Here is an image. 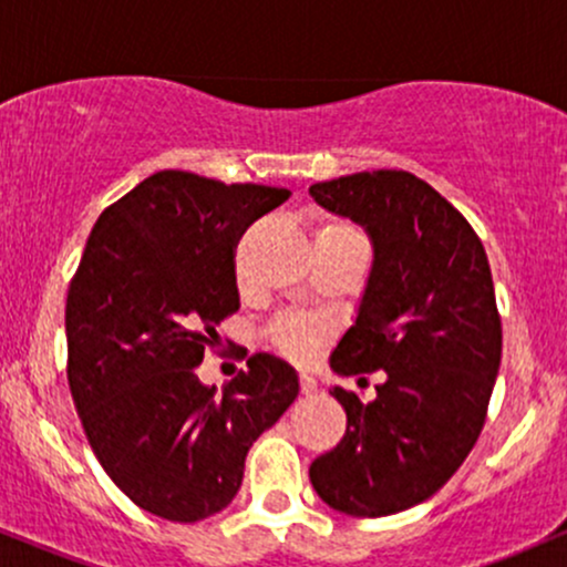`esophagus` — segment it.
<instances>
[{"label": "esophagus", "instance_id": "34e87169", "mask_svg": "<svg viewBox=\"0 0 567 567\" xmlns=\"http://www.w3.org/2000/svg\"><path fill=\"white\" fill-rule=\"evenodd\" d=\"M298 383H301V392L309 396V394H315L317 392V381L311 379V375H306V373H301V379H298Z\"/></svg>", "mask_w": 567, "mask_h": 567}]
</instances>
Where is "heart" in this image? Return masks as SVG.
Instances as JSON below:
<instances>
[{"label":"heart","instance_id":"heart-1","mask_svg":"<svg viewBox=\"0 0 567 567\" xmlns=\"http://www.w3.org/2000/svg\"><path fill=\"white\" fill-rule=\"evenodd\" d=\"M357 231L351 224H343V220H328V224L320 226L317 237L322 234H349ZM271 343L282 351L285 357L296 362H309L315 360L317 349L322 347V341L328 338V328L322 322L306 320V317H279V320L269 328Z\"/></svg>","mask_w":567,"mask_h":567}]
</instances>
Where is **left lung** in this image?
<instances>
[{
    "mask_svg": "<svg viewBox=\"0 0 567 567\" xmlns=\"http://www.w3.org/2000/svg\"><path fill=\"white\" fill-rule=\"evenodd\" d=\"M362 224L373 271L330 365L383 370L375 400L336 386L347 434L309 466L315 491L351 517H386L440 491L477 442L501 365V315L477 231L408 171L341 175L309 188Z\"/></svg>",
    "mask_w": 567,
    "mask_h": 567,
    "instance_id": "obj_1",
    "label": "left lung"
}]
</instances>
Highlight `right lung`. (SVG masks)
Returning <instances> with one entry per match:
<instances>
[{
  "label": "right lung",
  "mask_w": 567,
  "mask_h": 567,
  "mask_svg": "<svg viewBox=\"0 0 567 567\" xmlns=\"http://www.w3.org/2000/svg\"><path fill=\"white\" fill-rule=\"evenodd\" d=\"M288 188L159 171L101 213L66 298L69 389L109 477L141 509L197 523L231 504L245 455L298 396L252 354L226 389L197 365L239 309L234 256Z\"/></svg>",
  "instance_id": "right-lung-1"
}]
</instances>
